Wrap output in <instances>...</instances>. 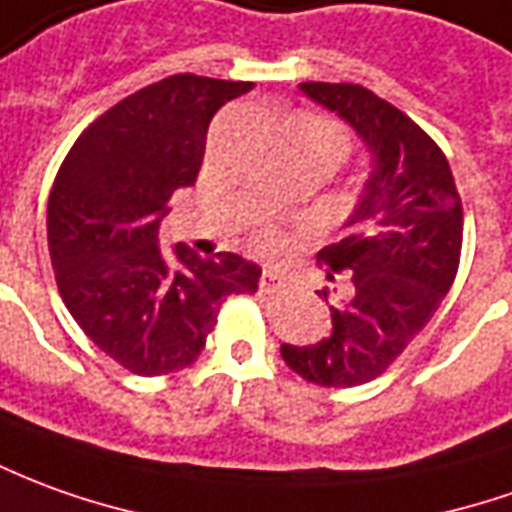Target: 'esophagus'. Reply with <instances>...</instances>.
Wrapping results in <instances>:
<instances>
[{
    "label": "esophagus",
    "instance_id": "34e87169",
    "mask_svg": "<svg viewBox=\"0 0 512 512\" xmlns=\"http://www.w3.org/2000/svg\"><path fill=\"white\" fill-rule=\"evenodd\" d=\"M259 287H262V292H276L281 287V276H278L276 267H264L262 278H259Z\"/></svg>",
    "mask_w": 512,
    "mask_h": 512
}]
</instances>
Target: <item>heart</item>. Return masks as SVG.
I'll list each match as a JSON object with an SVG mask.
<instances>
[{"label":"heart","mask_w":512,"mask_h":512,"mask_svg":"<svg viewBox=\"0 0 512 512\" xmlns=\"http://www.w3.org/2000/svg\"><path fill=\"white\" fill-rule=\"evenodd\" d=\"M292 125H309V128L323 130L331 142H334L337 153H340V133H337V128L329 125V122H323V119H312V116H301V119H292ZM276 242H278L276 231H262V234H259V245H262V248H273Z\"/></svg>","instance_id":"b5f03b06"}]
</instances>
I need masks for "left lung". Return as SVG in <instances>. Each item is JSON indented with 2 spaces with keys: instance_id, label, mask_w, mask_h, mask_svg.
<instances>
[{
  "instance_id": "8db88e82",
  "label": "left lung",
  "mask_w": 512,
  "mask_h": 512,
  "mask_svg": "<svg viewBox=\"0 0 512 512\" xmlns=\"http://www.w3.org/2000/svg\"><path fill=\"white\" fill-rule=\"evenodd\" d=\"M298 88L351 125L370 172L345 239L317 253L348 276L329 306L331 334L317 345L284 343L281 357L306 382L357 387L390 368L438 312L460 264L463 203L446 155L396 105L354 83Z\"/></svg>"
}]
</instances>
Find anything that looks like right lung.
Here are the masks:
<instances>
[{"mask_svg": "<svg viewBox=\"0 0 512 512\" xmlns=\"http://www.w3.org/2000/svg\"><path fill=\"white\" fill-rule=\"evenodd\" d=\"M250 88L172 74L130 94L83 130L49 192L63 303L91 343L139 376L192 365L222 301L259 290L262 267L236 253L158 245L169 197L200 172L211 116Z\"/></svg>", "mask_w": 512, "mask_h": 512, "instance_id": "add662e5", "label": "right lung"}]
</instances>
